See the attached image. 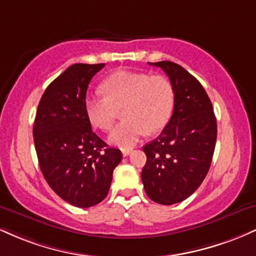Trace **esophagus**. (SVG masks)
<instances>
[{"label": "esophagus", "mask_w": 256, "mask_h": 256, "mask_svg": "<svg viewBox=\"0 0 256 256\" xmlns=\"http://www.w3.org/2000/svg\"><path fill=\"white\" fill-rule=\"evenodd\" d=\"M131 152H132V149H130V148H128V149H122V155H124V156H128V155L130 154Z\"/></svg>", "instance_id": "34e87169"}]
</instances>
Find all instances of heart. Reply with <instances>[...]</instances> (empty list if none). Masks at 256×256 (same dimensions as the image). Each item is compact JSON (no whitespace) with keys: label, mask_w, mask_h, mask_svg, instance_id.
Instances as JSON below:
<instances>
[{"label":"heart","mask_w":256,"mask_h":256,"mask_svg":"<svg viewBox=\"0 0 256 256\" xmlns=\"http://www.w3.org/2000/svg\"><path fill=\"white\" fill-rule=\"evenodd\" d=\"M104 94H90L85 110L90 122L107 131L122 114L124 120L110 131L108 140L120 148H131L144 136L162 130L171 119L176 95L168 78L143 72L118 71L102 82Z\"/></svg>","instance_id":"b5f03b06"}]
</instances>
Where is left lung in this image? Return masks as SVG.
<instances>
[{"mask_svg":"<svg viewBox=\"0 0 256 256\" xmlns=\"http://www.w3.org/2000/svg\"><path fill=\"white\" fill-rule=\"evenodd\" d=\"M168 76L176 95L173 114L156 140L143 146L142 182L148 198L160 204L184 201L201 185L216 140L213 106L201 83L171 61L150 64Z\"/></svg>","mask_w":256,"mask_h":256,"instance_id":"1","label":"left lung"}]
</instances>
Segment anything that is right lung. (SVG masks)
Here are the masks:
<instances>
[{"instance_id":"1","label":"right lung","mask_w":256,"mask_h":256,"mask_svg":"<svg viewBox=\"0 0 256 256\" xmlns=\"http://www.w3.org/2000/svg\"><path fill=\"white\" fill-rule=\"evenodd\" d=\"M104 64H74L48 85L38 104L34 140L40 171L64 201L88 208L110 192L113 171L122 161L91 130L85 98L91 78Z\"/></svg>"}]
</instances>
